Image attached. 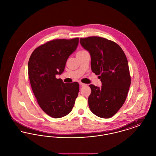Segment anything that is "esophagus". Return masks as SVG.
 <instances>
[{"label": "esophagus", "instance_id": "1", "mask_svg": "<svg viewBox=\"0 0 156 156\" xmlns=\"http://www.w3.org/2000/svg\"><path fill=\"white\" fill-rule=\"evenodd\" d=\"M80 85H81V86H82V87H83V86H86V85H87V84L83 83H82V82H80Z\"/></svg>", "mask_w": 156, "mask_h": 156}]
</instances>
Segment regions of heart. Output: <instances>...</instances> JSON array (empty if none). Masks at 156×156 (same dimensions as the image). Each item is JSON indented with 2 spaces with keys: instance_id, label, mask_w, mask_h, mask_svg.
<instances>
[{
  "instance_id": "obj_1",
  "label": "heart",
  "mask_w": 156,
  "mask_h": 156,
  "mask_svg": "<svg viewBox=\"0 0 156 156\" xmlns=\"http://www.w3.org/2000/svg\"><path fill=\"white\" fill-rule=\"evenodd\" d=\"M82 51H84L83 50V51H80V52H82Z\"/></svg>"
}]
</instances>
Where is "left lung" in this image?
<instances>
[{
  "label": "left lung",
  "instance_id": "1",
  "mask_svg": "<svg viewBox=\"0 0 156 156\" xmlns=\"http://www.w3.org/2000/svg\"><path fill=\"white\" fill-rule=\"evenodd\" d=\"M89 52L91 69L101 79V88L89 85L88 105L91 112L102 118H110L125 102L131 83L126 55L119 45L102 37L80 38Z\"/></svg>",
  "mask_w": 156,
  "mask_h": 156
}]
</instances>
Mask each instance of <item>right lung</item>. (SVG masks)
Returning <instances> with one entry per match:
<instances>
[{"label": "right lung", "instance_id": "add662e5", "mask_svg": "<svg viewBox=\"0 0 156 156\" xmlns=\"http://www.w3.org/2000/svg\"><path fill=\"white\" fill-rule=\"evenodd\" d=\"M78 43L79 38L54 40L38 47L29 58L28 74L34 95L42 110L54 118L70 113L78 95L77 82L65 83L55 77L64 72Z\"/></svg>", "mask_w": 156, "mask_h": 156}]
</instances>
